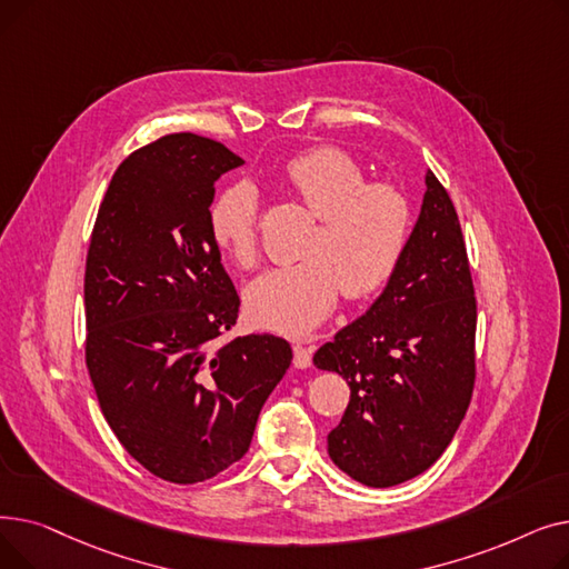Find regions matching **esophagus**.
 I'll list each match as a JSON object with an SVG mask.
<instances>
[{"label": "esophagus", "mask_w": 569, "mask_h": 569, "mask_svg": "<svg viewBox=\"0 0 569 569\" xmlns=\"http://www.w3.org/2000/svg\"><path fill=\"white\" fill-rule=\"evenodd\" d=\"M292 352H295L292 365H295L297 369L311 367V348H307V346H302V343H292Z\"/></svg>", "instance_id": "1"}]
</instances>
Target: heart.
<instances>
[{
    "label": "heart",
    "mask_w": 569,
    "mask_h": 569,
    "mask_svg": "<svg viewBox=\"0 0 569 569\" xmlns=\"http://www.w3.org/2000/svg\"><path fill=\"white\" fill-rule=\"evenodd\" d=\"M286 179L318 217L305 260L277 267L247 288L249 316L267 330L307 335L330 316L341 290L360 300L392 279L410 234V202L392 182H367L343 149L316 147L286 163ZM209 232L242 269L260 258V198L253 184L223 189Z\"/></svg>",
    "instance_id": "heart-1"
}]
</instances>
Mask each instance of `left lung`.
Masks as SVG:
<instances>
[{
    "mask_svg": "<svg viewBox=\"0 0 569 569\" xmlns=\"http://www.w3.org/2000/svg\"><path fill=\"white\" fill-rule=\"evenodd\" d=\"M477 302L461 223L438 177L401 262L371 309L313 355L350 401L327 452L352 480L385 489L412 480L452 442L475 387Z\"/></svg>",
    "mask_w": 569,
    "mask_h": 569,
    "instance_id": "left-lung-1",
    "label": "left lung"
}]
</instances>
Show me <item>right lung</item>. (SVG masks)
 <instances>
[{
	"label": "right lung",
	"mask_w": 569,
	"mask_h": 569,
	"mask_svg": "<svg viewBox=\"0 0 569 569\" xmlns=\"http://www.w3.org/2000/svg\"><path fill=\"white\" fill-rule=\"evenodd\" d=\"M242 163L196 133L136 149L110 179L87 251L84 360L101 412L140 466L174 485L247 455L292 360L281 337L219 341L239 295L209 204L217 179Z\"/></svg>",
	"instance_id": "add662e5"
}]
</instances>
